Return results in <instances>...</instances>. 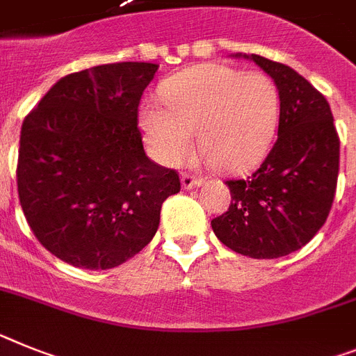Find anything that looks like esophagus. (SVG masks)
Returning a JSON list of instances; mask_svg holds the SVG:
<instances>
[{
    "mask_svg": "<svg viewBox=\"0 0 356 356\" xmlns=\"http://www.w3.org/2000/svg\"><path fill=\"white\" fill-rule=\"evenodd\" d=\"M202 181H203L202 178L191 175V172H184V175H181V185H184V189H194V187H200Z\"/></svg>",
    "mask_w": 356,
    "mask_h": 356,
    "instance_id": "obj_1",
    "label": "esophagus"
}]
</instances>
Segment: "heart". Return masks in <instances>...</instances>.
<instances>
[{"label": "heart", "mask_w": 356, "mask_h": 356, "mask_svg": "<svg viewBox=\"0 0 356 356\" xmlns=\"http://www.w3.org/2000/svg\"><path fill=\"white\" fill-rule=\"evenodd\" d=\"M163 108L151 102L142 111L147 140L167 163L200 153L218 171H245L266 153L279 118L275 84L259 72L203 65L167 79Z\"/></svg>", "instance_id": "1"}]
</instances>
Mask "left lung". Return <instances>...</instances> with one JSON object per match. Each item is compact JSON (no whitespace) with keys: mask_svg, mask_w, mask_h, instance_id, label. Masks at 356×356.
<instances>
[{"mask_svg":"<svg viewBox=\"0 0 356 356\" xmlns=\"http://www.w3.org/2000/svg\"><path fill=\"white\" fill-rule=\"evenodd\" d=\"M245 57L277 86V140L248 178L227 180L232 202L211 225L230 250L275 259L305 247L326 223L337 191L340 140L327 100L302 75L256 54Z\"/></svg>","mask_w":356,"mask_h":356,"instance_id":"1","label":"left lung"}]
</instances>
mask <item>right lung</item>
Masks as SVG:
<instances>
[{"label":"right lung","mask_w":356,"mask_h":356,"mask_svg":"<svg viewBox=\"0 0 356 356\" xmlns=\"http://www.w3.org/2000/svg\"><path fill=\"white\" fill-rule=\"evenodd\" d=\"M158 65L113 63L63 77L23 120L17 194L30 230L68 265H122L180 193L175 169L145 154L138 106Z\"/></svg>","instance_id":"1"}]
</instances>
